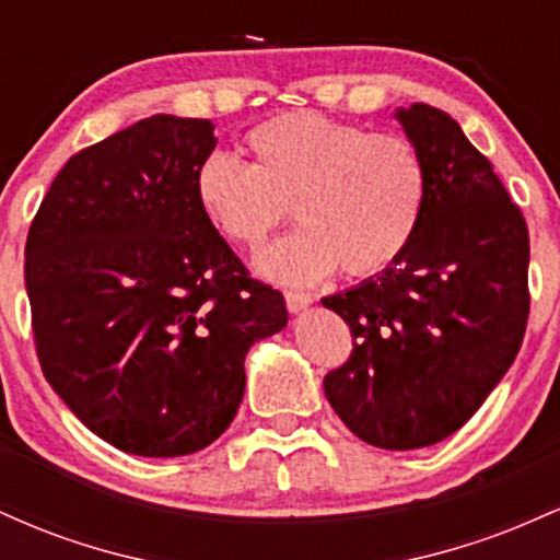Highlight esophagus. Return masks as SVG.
<instances>
[{
    "label": "esophagus",
    "mask_w": 560,
    "mask_h": 560,
    "mask_svg": "<svg viewBox=\"0 0 560 560\" xmlns=\"http://www.w3.org/2000/svg\"><path fill=\"white\" fill-rule=\"evenodd\" d=\"M284 300H287V307H289V311H292V313L305 311V307L313 302L311 294H305V292H292V289H289V292H284Z\"/></svg>",
    "instance_id": "1"
}]
</instances>
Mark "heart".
<instances>
[{
	"label": "heart",
	"instance_id": "1",
	"mask_svg": "<svg viewBox=\"0 0 560 560\" xmlns=\"http://www.w3.org/2000/svg\"><path fill=\"white\" fill-rule=\"evenodd\" d=\"M249 165L210 155L197 168L199 210L229 242L260 249L287 218L302 223L258 268L276 281L311 284L342 266L376 276L402 258L427 202V168L413 141L300 110L253 128Z\"/></svg>",
	"mask_w": 560,
	"mask_h": 560
}]
</instances>
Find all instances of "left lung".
I'll return each instance as SVG.
<instances>
[{"label": "left lung", "instance_id": "8db88e82", "mask_svg": "<svg viewBox=\"0 0 560 560\" xmlns=\"http://www.w3.org/2000/svg\"><path fill=\"white\" fill-rule=\"evenodd\" d=\"M427 168V202L402 258L324 298L352 334L326 400L363 442L434 445L479 410L516 361L529 318V231L503 182L447 113H395Z\"/></svg>", "mask_w": 560, "mask_h": 560}]
</instances>
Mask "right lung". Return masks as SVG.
<instances>
[{
    "label": "right lung",
    "instance_id": "obj_1",
    "mask_svg": "<svg viewBox=\"0 0 560 560\" xmlns=\"http://www.w3.org/2000/svg\"><path fill=\"white\" fill-rule=\"evenodd\" d=\"M213 124L152 115L75 152L28 229L25 289L44 376L124 453L176 458L234 421L244 355L287 326L199 210Z\"/></svg>",
    "mask_w": 560,
    "mask_h": 560
}]
</instances>
